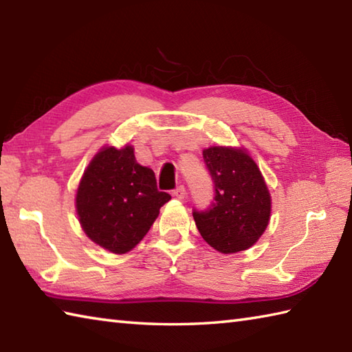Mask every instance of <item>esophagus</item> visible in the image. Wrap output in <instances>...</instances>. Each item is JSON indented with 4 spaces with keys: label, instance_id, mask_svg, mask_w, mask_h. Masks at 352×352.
<instances>
[{
    "label": "esophagus",
    "instance_id": "1",
    "mask_svg": "<svg viewBox=\"0 0 352 352\" xmlns=\"http://www.w3.org/2000/svg\"><path fill=\"white\" fill-rule=\"evenodd\" d=\"M172 195H174L177 199H183L186 197V189L184 186H178V188L172 192Z\"/></svg>",
    "mask_w": 352,
    "mask_h": 352
}]
</instances>
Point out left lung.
Listing matches in <instances>:
<instances>
[{
	"mask_svg": "<svg viewBox=\"0 0 352 352\" xmlns=\"http://www.w3.org/2000/svg\"><path fill=\"white\" fill-rule=\"evenodd\" d=\"M203 157L214 198L207 210H193L198 231L222 254L251 248L271 219V193L257 163L243 148L210 146Z\"/></svg>",
	"mask_w": 352,
	"mask_h": 352,
	"instance_id": "obj_1",
	"label": "left lung"
}]
</instances>
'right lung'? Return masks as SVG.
I'll list each match as a JSON object with an SVG mask.
<instances>
[{
    "mask_svg": "<svg viewBox=\"0 0 352 352\" xmlns=\"http://www.w3.org/2000/svg\"><path fill=\"white\" fill-rule=\"evenodd\" d=\"M169 199V193L157 189L153 169L136 162L131 145L104 146L81 177L76 208L92 242L125 254L145 237Z\"/></svg>",
    "mask_w": 352,
    "mask_h": 352,
    "instance_id": "add662e5",
    "label": "right lung"
}]
</instances>
